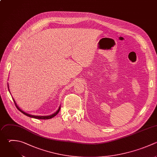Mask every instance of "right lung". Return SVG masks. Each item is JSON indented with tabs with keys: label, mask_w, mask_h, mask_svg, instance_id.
Returning <instances> with one entry per match:
<instances>
[{
	"label": "right lung",
	"mask_w": 157,
	"mask_h": 157,
	"mask_svg": "<svg viewBox=\"0 0 157 157\" xmlns=\"http://www.w3.org/2000/svg\"><path fill=\"white\" fill-rule=\"evenodd\" d=\"M13 101H14V99H13ZM14 102H15V105H16L17 108L21 112H22L23 114H25V115H26V116H28V117H32V118H37V119H50V118L54 117L55 116H56V115L58 113V112H59V110H60V108H61V107H59V109H58V110L55 113H53V114H52V115H49V116H36V115H32L28 114V113H27L23 112V110H21L18 107V106L17 105V104H16V102H15V101H14Z\"/></svg>",
	"instance_id": "add662e5"
}]
</instances>
